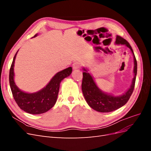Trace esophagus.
Returning <instances> with one entry per match:
<instances>
[{
	"label": "esophagus",
	"mask_w": 151,
	"mask_h": 151,
	"mask_svg": "<svg viewBox=\"0 0 151 151\" xmlns=\"http://www.w3.org/2000/svg\"><path fill=\"white\" fill-rule=\"evenodd\" d=\"M80 67H81V63L77 62H75L72 65V67L74 69H77V68H79Z\"/></svg>",
	"instance_id": "esophagus-1"
}]
</instances>
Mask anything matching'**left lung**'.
I'll return each mask as SVG.
<instances>
[{"instance_id":"1","label":"left lung","mask_w":151,"mask_h":151,"mask_svg":"<svg viewBox=\"0 0 151 151\" xmlns=\"http://www.w3.org/2000/svg\"><path fill=\"white\" fill-rule=\"evenodd\" d=\"M115 45H125L131 50L134 57V77L132 79L130 88L128 89L125 93L120 96H113L104 93L100 89L96 84L93 76L88 72V71L86 68H83L84 72L83 73V78L82 83V91L84 97L89 106L99 112H111L124 106L129 101L134 89L137 71V63L133 50L129 43L120 36H116Z\"/></svg>"}]
</instances>
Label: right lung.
Instances as JSON below:
<instances>
[{
  "instance_id": "obj_1",
  "label": "right lung",
  "mask_w": 151,
  "mask_h": 151,
  "mask_svg": "<svg viewBox=\"0 0 151 151\" xmlns=\"http://www.w3.org/2000/svg\"><path fill=\"white\" fill-rule=\"evenodd\" d=\"M37 35L36 34L33 38ZM18 51L13 58L9 71V84L14 99L18 106L27 113L39 115L47 112L55 104L61 81L71 74L72 68L70 67L57 72L46 86L37 92L26 93L18 88L14 82V67Z\"/></svg>"
}]
</instances>
